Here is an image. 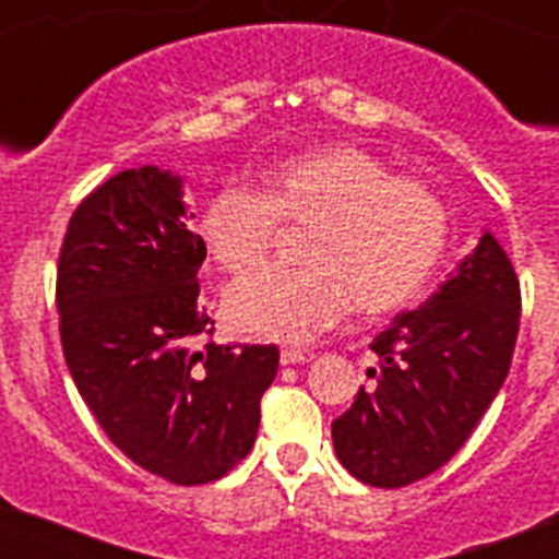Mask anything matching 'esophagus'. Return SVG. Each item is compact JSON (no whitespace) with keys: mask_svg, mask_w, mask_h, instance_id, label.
<instances>
[{"mask_svg":"<svg viewBox=\"0 0 559 559\" xmlns=\"http://www.w3.org/2000/svg\"><path fill=\"white\" fill-rule=\"evenodd\" d=\"M280 360H283L285 367H294V364H305V360H308V355H305L302 349H290V347H285L283 353H280Z\"/></svg>","mask_w":559,"mask_h":559,"instance_id":"1","label":"esophagus"}]
</instances>
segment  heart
Listing matches in <instances>:
<instances>
[{
  "label": "heart",
  "instance_id": "b5f03b06",
  "mask_svg": "<svg viewBox=\"0 0 559 559\" xmlns=\"http://www.w3.org/2000/svg\"><path fill=\"white\" fill-rule=\"evenodd\" d=\"M280 224L310 229L302 271H260L226 290V319L240 333L302 344L344 319L408 308L426 294L448 246L437 192L394 179L378 156L330 145L276 162L263 190L224 185L199 218L218 269L243 274L269 260Z\"/></svg>",
  "mask_w": 559,
  "mask_h": 559
}]
</instances>
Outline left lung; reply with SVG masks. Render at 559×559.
Wrapping results in <instances>:
<instances>
[{
  "label": "left lung",
  "instance_id": "left-lung-1",
  "mask_svg": "<svg viewBox=\"0 0 559 559\" xmlns=\"http://www.w3.org/2000/svg\"><path fill=\"white\" fill-rule=\"evenodd\" d=\"M521 285L490 231L417 310L369 344L374 386L333 419L338 462L369 487H406L467 442L510 372Z\"/></svg>",
  "mask_w": 559,
  "mask_h": 559
}]
</instances>
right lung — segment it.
Returning <instances> with one entry per match:
<instances>
[{
    "label": "right lung",
    "instance_id": "obj_1",
    "mask_svg": "<svg viewBox=\"0 0 559 559\" xmlns=\"http://www.w3.org/2000/svg\"><path fill=\"white\" fill-rule=\"evenodd\" d=\"M181 176L122 170L78 204L58 257L61 347L106 437L142 471L181 487L226 476L251 451L274 344L206 341V249L190 231Z\"/></svg>",
    "mask_w": 559,
    "mask_h": 559
}]
</instances>
